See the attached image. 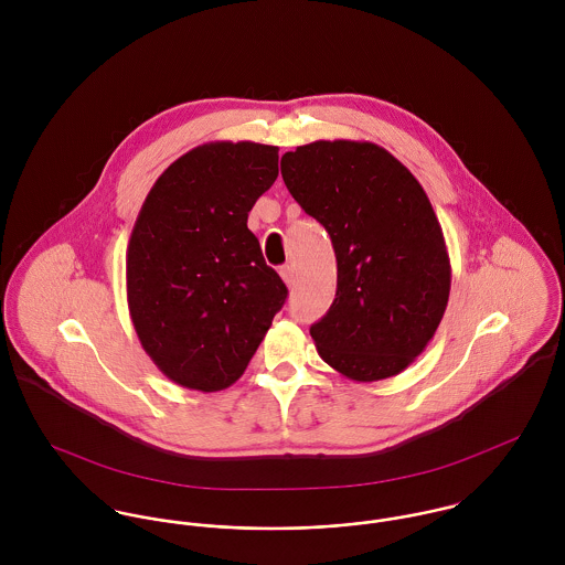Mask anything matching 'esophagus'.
Instances as JSON below:
<instances>
[{"label": "esophagus", "instance_id": "esophagus-1", "mask_svg": "<svg viewBox=\"0 0 565 565\" xmlns=\"http://www.w3.org/2000/svg\"><path fill=\"white\" fill-rule=\"evenodd\" d=\"M280 276H282V280L287 282V287H294V285H296V269H294V265L280 267Z\"/></svg>", "mask_w": 565, "mask_h": 565}]
</instances>
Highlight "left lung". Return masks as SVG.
Segmentation results:
<instances>
[{
	"label": "left lung",
	"instance_id": "1",
	"mask_svg": "<svg viewBox=\"0 0 565 565\" xmlns=\"http://www.w3.org/2000/svg\"><path fill=\"white\" fill-rule=\"evenodd\" d=\"M280 171L337 256L334 300L311 326L318 354L356 383L401 374L435 337L450 296V258L426 191L370 141H313L287 152Z\"/></svg>",
	"mask_w": 565,
	"mask_h": 565
}]
</instances>
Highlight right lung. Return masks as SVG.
<instances>
[{"instance_id":"obj_1","label":"right lung","mask_w":565,"mask_h":565,"mask_svg":"<svg viewBox=\"0 0 565 565\" xmlns=\"http://www.w3.org/2000/svg\"><path fill=\"white\" fill-rule=\"evenodd\" d=\"M278 175V148L211 141L150 189L126 252L128 311L162 374L222 392L242 379L287 298L247 213Z\"/></svg>"}]
</instances>
